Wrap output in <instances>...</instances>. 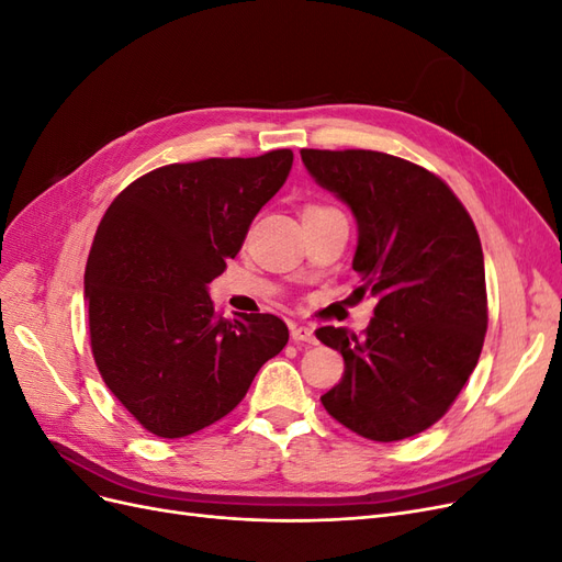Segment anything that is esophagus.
<instances>
[{"mask_svg": "<svg viewBox=\"0 0 562 562\" xmlns=\"http://www.w3.org/2000/svg\"><path fill=\"white\" fill-rule=\"evenodd\" d=\"M291 337L295 342H304V345H316V335L314 328L310 326H291Z\"/></svg>", "mask_w": 562, "mask_h": 562, "instance_id": "obj_1", "label": "esophagus"}]
</instances>
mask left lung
Returning a JSON list of instances; mask_svg holds the SVG:
<instances>
[{
  "label": "left lung",
  "mask_w": 562,
  "mask_h": 562,
  "mask_svg": "<svg viewBox=\"0 0 562 562\" xmlns=\"http://www.w3.org/2000/svg\"><path fill=\"white\" fill-rule=\"evenodd\" d=\"M318 187L359 227L353 271L378 300L363 337L318 328L345 375L321 396L363 438L391 443L429 429L471 378L487 330L479 232L450 187L422 166L370 149H302Z\"/></svg>",
  "instance_id": "8db88e82"
}]
</instances>
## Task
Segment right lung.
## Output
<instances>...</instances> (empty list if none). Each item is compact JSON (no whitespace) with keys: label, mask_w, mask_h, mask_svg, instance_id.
<instances>
[{"label":"right lung","mask_w":562,"mask_h":562,"mask_svg":"<svg viewBox=\"0 0 562 562\" xmlns=\"http://www.w3.org/2000/svg\"><path fill=\"white\" fill-rule=\"evenodd\" d=\"M291 168V149L171 164L131 182L100 220L83 274L93 359L155 436L182 438L223 419L285 347L274 314L217 316L209 283Z\"/></svg>","instance_id":"right-lung-1"}]
</instances>
